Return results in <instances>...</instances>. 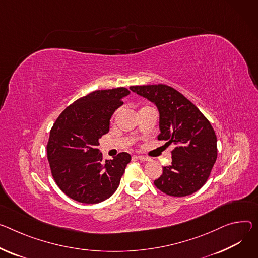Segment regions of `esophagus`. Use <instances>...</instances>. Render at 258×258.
<instances>
[{"label":"esophagus","mask_w":258,"mask_h":258,"mask_svg":"<svg viewBox=\"0 0 258 258\" xmlns=\"http://www.w3.org/2000/svg\"><path fill=\"white\" fill-rule=\"evenodd\" d=\"M137 157H138V159L142 160V161H149V160H150V158H149V157H147V156H144V155H138Z\"/></svg>","instance_id":"1"}]
</instances>
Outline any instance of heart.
I'll use <instances>...</instances> for the list:
<instances>
[{
  "label": "heart",
  "mask_w": 258,
  "mask_h": 258,
  "mask_svg": "<svg viewBox=\"0 0 258 258\" xmlns=\"http://www.w3.org/2000/svg\"><path fill=\"white\" fill-rule=\"evenodd\" d=\"M117 114H118V111H115L113 114H112V117H111V120L113 121L115 118H116V116H117Z\"/></svg>",
  "instance_id": "b5f03b06"
}]
</instances>
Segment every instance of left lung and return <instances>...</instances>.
<instances>
[{
    "instance_id": "1",
    "label": "left lung",
    "mask_w": 258,
    "mask_h": 258,
    "mask_svg": "<svg viewBox=\"0 0 258 258\" xmlns=\"http://www.w3.org/2000/svg\"><path fill=\"white\" fill-rule=\"evenodd\" d=\"M131 90L158 108L160 135L173 144L172 163L163 167L154 185L171 197H186L207 182L217 159V138L206 116L181 92L166 84L136 85Z\"/></svg>"
}]
</instances>
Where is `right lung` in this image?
<instances>
[{
  "label": "right lung",
  "instance_id": "1",
  "mask_svg": "<svg viewBox=\"0 0 258 258\" xmlns=\"http://www.w3.org/2000/svg\"><path fill=\"white\" fill-rule=\"evenodd\" d=\"M128 93L125 87L92 91L69 105L53 123L47 158L55 183L69 198L98 204L116 191L131 155L120 152L104 161L97 146Z\"/></svg>",
  "mask_w": 258,
  "mask_h": 258
}]
</instances>
